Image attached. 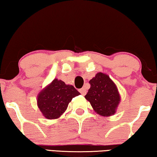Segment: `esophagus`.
I'll use <instances>...</instances> for the list:
<instances>
[{"label":"esophagus","mask_w":157,"mask_h":157,"mask_svg":"<svg viewBox=\"0 0 157 157\" xmlns=\"http://www.w3.org/2000/svg\"><path fill=\"white\" fill-rule=\"evenodd\" d=\"M79 92H80L81 94H82L83 96H85L86 94V92H87L86 89L85 87H83L82 89H79Z\"/></svg>","instance_id":"esophagus-1"}]
</instances>
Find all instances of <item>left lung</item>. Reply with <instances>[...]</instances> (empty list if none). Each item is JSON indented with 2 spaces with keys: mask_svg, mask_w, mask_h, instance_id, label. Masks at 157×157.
I'll return each mask as SVG.
<instances>
[{
  "mask_svg": "<svg viewBox=\"0 0 157 157\" xmlns=\"http://www.w3.org/2000/svg\"><path fill=\"white\" fill-rule=\"evenodd\" d=\"M91 87L85 96L96 113L109 117L116 112L120 101L119 94L109 76L98 73L89 81Z\"/></svg>",
  "mask_w": 157,
  "mask_h": 157,
  "instance_id": "1",
  "label": "left lung"
}]
</instances>
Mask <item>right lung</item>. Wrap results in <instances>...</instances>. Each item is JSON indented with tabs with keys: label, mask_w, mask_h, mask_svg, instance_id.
<instances>
[{
	"label": "right lung",
	"mask_w": 157,
	"mask_h": 157,
	"mask_svg": "<svg viewBox=\"0 0 157 157\" xmlns=\"http://www.w3.org/2000/svg\"><path fill=\"white\" fill-rule=\"evenodd\" d=\"M79 94L73 86L56 78L38 94V108L47 119H57L66 110L72 98Z\"/></svg>",
	"instance_id": "obj_1"
}]
</instances>
